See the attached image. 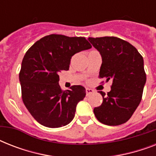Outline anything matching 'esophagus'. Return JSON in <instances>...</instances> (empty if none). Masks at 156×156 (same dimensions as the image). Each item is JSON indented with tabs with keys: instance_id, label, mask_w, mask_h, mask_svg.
<instances>
[{
	"instance_id": "1",
	"label": "esophagus",
	"mask_w": 156,
	"mask_h": 156,
	"mask_svg": "<svg viewBox=\"0 0 156 156\" xmlns=\"http://www.w3.org/2000/svg\"><path fill=\"white\" fill-rule=\"evenodd\" d=\"M93 92H94V90L92 89H90V88H87L86 89V95H87V96L91 95Z\"/></svg>"
}]
</instances>
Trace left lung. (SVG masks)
<instances>
[{"label": "left lung", "mask_w": 156, "mask_h": 156, "mask_svg": "<svg viewBox=\"0 0 156 156\" xmlns=\"http://www.w3.org/2000/svg\"><path fill=\"white\" fill-rule=\"evenodd\" d=\"M102 56L100 78L112 81L111 90L94 108L95 117L107 126H119L130 118L142 100L147 80L142 55L129 43L114 36L88 38Z\"/></svg>", "instance_id": "8db88e82"}]
</instances>
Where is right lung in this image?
Listing matches in <instances>:
<instances>
[{
    "instance_id": "1",
    "label": "right lung",
    "mask_w": 156,
    "mask_h": 156,
    "mask_svg": "<svg viewBox=\"0 0 156 156\" xmlns=\"http://www.w3.org/2000/svg\"><path fill=\"white\" fill-rule=\"evenodd\" d=\"M90 48L84 37L52 34L38 40L26 52L19 73L22 98L31 116L42 126L59 128L73 119L86 89L78 85L62 90L59 73L68 70L74 54Z\"/></svg>"
}]
</instances>
